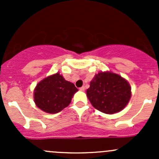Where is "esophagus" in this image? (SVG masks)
<instances>
[{"instance_id":"1","label":"esophagus","mask_w":159,"mask_h":159,"mask_svg":"<svg viewBox=\"0 0 159 159\" xmlns=\"http://www.w3.org/2000/svg\"><path fill=\"white\" fill-rule=\"evenodd\" d=\"M79 90H80V91H84V86H82V87L80 88Z\"/></svg>"}]
</instances>
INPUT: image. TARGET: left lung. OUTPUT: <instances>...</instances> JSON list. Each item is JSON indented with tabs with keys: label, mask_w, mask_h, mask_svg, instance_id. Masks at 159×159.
I'll return each instance as SVG.
<instances>
[{
	"label": "left lung",
	"mask_w": 159,
	"mask_h": 159,
	"mask_svg": "<svg viewBox=\"0 0 159 159\" xmlns=\"http://www.w3.org/2000/svg\"><path fill=\"white\" fill-rule=\"evenodd\" d=\"M86 92L93 107L105 114L122 110L129 103L131 94L127 81L111 72L96 75Z\"/></svg>",
	"instance_id": "obj_1"
}]
</instances>
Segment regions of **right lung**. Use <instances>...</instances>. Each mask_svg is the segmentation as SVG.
<instances>
[{"instance_id": "add662e5", "label": "right lung", "mask_w": 159, "mask_h": 159, "mask_svg": "<svg viewBox=\"0 0 159 159\" xmlns=\"http://www.w3.org/2000/svg\"><path fill=\"white\" fill-rule=\"evenodd\" d=\"M76 91L78 89L73 83L65 81L57 73L38 83L34 89V102L40 109L55 114L69 105Z\"/></svg>"}]
</instances>
